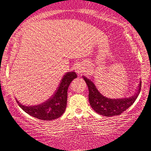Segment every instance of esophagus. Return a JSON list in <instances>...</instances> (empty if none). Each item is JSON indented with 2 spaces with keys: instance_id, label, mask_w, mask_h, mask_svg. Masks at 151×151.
Masks as SVG:
<instances>
[{
  "instance_id": "1",
  "label": "esophagus",
  "mask_w": 151,
  "mask_h": 151,
  "mask_svg": "<svg viewBox=\"0 0 151 151\" xmlns=\"http://www.w3.org/2000/svg\"><path fill=\"white\" fill-rule=\"evenodd\" d=\"M74 70H75V71L78 74V75H81V74L83 73V67L81 64H76L75 65V68H74Z\"/></svg>"
}]
</instances>
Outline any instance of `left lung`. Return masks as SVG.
Instances as JSON below:
<instances>
[{
    "label": "left lung",
    "instance_id": "obj_1",
    "mask_svg": "<svg viewBox=\"0 0 151 151\" xmlns=\"http://www.w3.org/2000/svg\"><path fill=\"white\" fill-rule=\"evenodd\" d=\"M83 78L88 87V98L90 106L94 111L100 115L108 117L120 115L129 107H131L135 101L141 90L142 83L140 81L137 92L133 96L124 99L122 98L119 99H112L102 94L90 79L86 78V76H83Z\"/></svg>",
    "mask_w": 151,
    "mask_h": 151
}]
</instances>
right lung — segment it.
<instances>
[{
    "mask_svg": "<svg viewBox=\"0 0 151 151\" xmlns=\"http://www.w3.org/2000/svg\"><path fill=\"white\" fill-rule=\"evenodd\" d=\"M77 76L75 72L65 73L53 96L41 105L25 106L17 100L16 102L23 111L33 117L42 120H55L64 113L67 105L68 89L72 81Z\"/></svg>",
    "mask_w": 151,
    "mask_h": 151,
    "instance_id": "obj_1",
    "label": "right lung"
}]
</instances>
